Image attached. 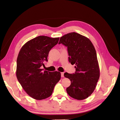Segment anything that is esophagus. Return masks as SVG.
Here are the masks:
<instances>
[{"label":"esophagus","mask_w":120,"mask_h":120,"mask_svg":"<svg viewBox=\"0 0 120 120\" xmlns=\"http://www.w3.org/2000/svg\"><path fill=\"white\" fill-rule=\"evenodd\" d=\"M61 77H64V72H61Z\"/></svg>","instance_id":"obj_1"}]
</instances>
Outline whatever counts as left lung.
<instances>
[{
  "instance_id": "1",
  "label": "left lung",
  "mask_w": 120,
  "mask_h": 120,
  "mask_svg": "<svg viewBox=\"0 0 120 120\" xmlns=\"http://www.w3.org/2000/svg\"><path fill=\"white\" fill-rule=\"evenodd\" d=\"M61 43L68 47L69 62L76 65L75 73H64L71 81L67 93L74 99H84L93 93L100 76L96 51L89 38L76 32L61 37Z\"/></svg>"
}]
</instances>
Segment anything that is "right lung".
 <instances>
[{
    "mask_svg": "<svg viewBox=\"0 0 120 120\" xmlns=\"http://www.w3.org/2000/svg\"><path fill=\"white\" fill-rule=\"evenodd\" d=\"M59 38L39 36L27 41L21 49L17 59L16 76L23 90L30 97L42 100L52 95L61 79L59 71L49 72L41 68L51 49Z\"/></svg>",
    "mask_w": 120,
    "mask_h": 120,
    "instance_id": "add662e5",
    "label": "right lung"
}]
</instances>
